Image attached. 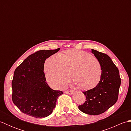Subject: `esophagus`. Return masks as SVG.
Wrapping results in <instances>:
<instances>
[{
  "label": "esophagus",
  "mask_w": 131,
  "mask_h": 131,
  "mask_svg": "<svg viewBox=\"0 0 131 131\" xmlns=\"http://www.w3.org/2000/svg\"><path fill=\"white\" fill-rule=\"evenodd\" d=\"M73 92H73V91H70V90H67V91H66L65 92V93H66V94H72V93H73Z\"/></svg>",
  "instance_id": "obj_1"
}]
</instances>
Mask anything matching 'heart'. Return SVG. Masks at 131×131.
Listing matches in <instances>:
<instances>
[{"label": "heart", "instance_id": "heart-1", "mask_svg": "<svg viewBox=\"0 0 131 131\" xmlns=\"http://www.w3.org/2000/svg\"><path fill=\"white\" fill-rule=\"evenodd\" d=\"M44 70L47 82L53 87H64L71 73L75 84L84 90L95 87L100 81L102 71L101 63L96 58L77 49L52 55L46 60Z\"/></svg>", "mask_w": 131, "mask_h": 131}]
</instances>
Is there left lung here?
Here are the masks:
<instances>
[{"instance_id": "1", "label": "left lung", "mask_w": 131, "mask_h": 131, "mask_svg": "<svg viewBox=\"0 0 131 131\" xmlns=\"http://www.w3.org/2000/svg\"><path fill=\"white\" fill-rule=\"evenodd\" d=\"M92 53L101 63L102 75L95 87L83 92L86 101L78 108L84 113L97 115L105 112L117 101L121 79L118 68L108 55L93 49Z\"/></svg>"}]
</instances>
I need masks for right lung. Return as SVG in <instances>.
Wrapping results in <instances>:
<instances>
[{
  "mask_svg": "<svg viewBox=\"0 0 131 131\" xmlns=\"http://www.w3.org/2000/svg\"><path fill=\"white\" fill-rule=\"evenodd\" d=\"M40 50L29 56L14 72L12 81L13 102L21 112L36 118H44L52 113L62 91L49 87L44 73L45 61L57 52Z\"/></svg>",
  "mask_w": 131,
  "mask_h": 131,
  "instance_id": "1",
  "label": "right lung"
}]
</instances>
